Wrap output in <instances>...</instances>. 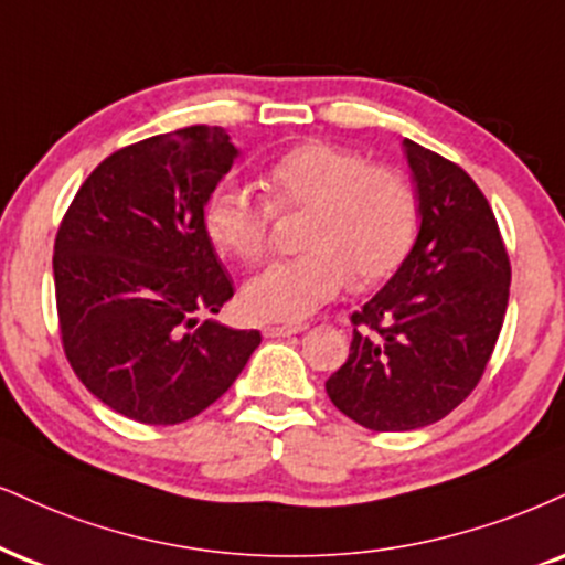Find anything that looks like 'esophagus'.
I'll list each match as a JSON object with an SVG mask.
<instances>
[{
  "label": "esophagus",
  "mask_w": 565,
  "mask_h": 565,
  "mask_svg": "<svg viewBox=\"0 0 565 565\" xmlns=\"http://www.w3.org/2000/svg\"><path fill=\"white\" fill-rule=\"evenodd\" d=\"M306 324H267L264 327V338H290V335H298V332H303Z\"/></svg>",
  "instance_id": "1"
}]
</instances>
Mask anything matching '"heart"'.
Wrapping results in <instances>:
<instances>
[{
    "instance_id": "obj_1",
    "label": "heart",
    "mask_w": 565,
    "mask_h": 565,
    "mask_svg": "<svg viewBox=\"0 0 565 565\" xmlns=\"http://www.w3.org/2000/svg\"><path fill=\"white\" fill-rule=\"evenodd\" d=\"M267 204L235 185L209 193L204 233L222 254L262 259L271 209L306 214L296 259L250 277L243 311L259 322H298L332 301L348 280H385L406 259L416 233L414 191L401 172L369 167L364 157L330 143H303L277 159L264 175Z\"/></svg>"
}]
</instances>
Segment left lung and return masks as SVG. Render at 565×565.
I'll return each mask as SVG.
<instances>
[{
    "instance_id": "8db88e82",
    "label": "left lung",
    "mask_w": 565,
    "mask_h": 565,
    "mask_svg": "<svg viewBox=\"0 0 565 565\" xmlns=\"http://www.w3.org/2000/svg\"><path fill=\"white\" fill-rule=\"evenodd\" d=\"M403 154L419 235L385 288L353 311L351 353L324 382L338 411L374 431L440 422L477 387L511 288L495 214L475 180L408 138Z\"/></svg>"
}]
</instances>
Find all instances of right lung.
Here are the masks:
<instances>
[{"instance_id": "obj_1", "label": "right lung", "mask_w": 565, "mask_h": 565, "mask_svg": "<svg viewBox=\"0 0 565 565\" xmlns=\"http://www.w3.org/2000/svg\"><path fill=\"white\" fill-rule=\"evenodd\" d=\"M238 154L222 128L151 136L104 159L62 220L52 264L65 356L128 419H193L262 343L259 330L201 319L233 298L201 214Z\"/></svg>"}]
</instances>
